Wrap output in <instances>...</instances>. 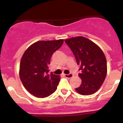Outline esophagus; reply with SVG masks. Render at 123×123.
Wrapping results in <instances>:
<instances>
[{
  "label": "esophagus",
  "mask_w": 123,
  "mask_h": 123,
  "mask_svg": "<svg viewBox=\"0 0 123 123\" xmlns=\"http://www.w3.org/2000/svg\"><path fill=\"white\" fill-rule=\"evenodd\" d=\"M64 76L66 78H68V79H70V78H72L73 77V75L72 74H64Z\"/></svg>",
  "instance_id": "obj_1"
}]
</instances>
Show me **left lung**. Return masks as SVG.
<instances>
[{"label": "left lung", "instance_id": "obj_1", "mask_svg": "<svg viewBox=\"0 0 123 123\" xmlns=\"http://www.w3.org/2000/svg\"><path fill=\"white\" fill-rule=\"evenodd\" d=\"M73 52L77 65L81 84L75 90L82 95L95 93L102 85L106 74L107 64L104 52L92 41L82 36L65 40Z\"/></svg>", "mask_w": 123, "mask_h": 123}]
</instances>
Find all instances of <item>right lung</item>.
<instances>
[{
  "instance_id": "right-lung-1",
  "label": "right lung",
  "mask_w": 123,
  "mask_h": 123,
  "mask_svg": "<svg viewBox=\"0 0 123 123\" xmlns=\"http://www.w3.org/2000/svg\"><path fill=\"white\" fill-rule=\"evenodd\" d=\"M64 40L38 41L24 53L19 65V77L24 87L38 98L49 96L56 90L60 77L49 73L52 55L61 47Z\"/></svg>"
}]
</instances>
